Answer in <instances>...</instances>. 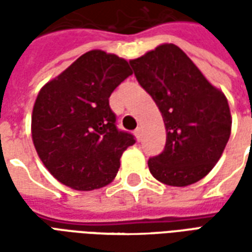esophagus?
<instances>
[{"mask_svg":"<svg viewBox=\"0 0 252 252\" xmlns=\"http://www.w3.org/2000/svg\"><path fill=\"white\" fill-rule=\"evenodd\" d=\"M135 136H136L137 140L142 139V126H137L136 129H135Z\"/></svg>","mask_w":252,"mask_h":252,"instance_id":"obj_1","label":"esophagus"}]
</instances>
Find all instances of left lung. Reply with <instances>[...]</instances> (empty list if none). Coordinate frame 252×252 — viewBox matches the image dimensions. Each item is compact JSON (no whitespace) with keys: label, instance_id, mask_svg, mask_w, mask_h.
I'll list each match as a JSON object with an SVG mask.
<instances>
[{"label":"left lung","instance_id":"8db88e82","mask_svg":"<svg viewBox=\"0 0 252 252\" xmlns=\"http://www.w3.org/2000/svg\"><path fill=\"white\" fill-rule=\"evenodd\" d=\"M129 64L166 126L163 153L148 159L153 177L170 186L202 180L219 162L231 135L227 97L175 44H160Z\"/></svg>","mask_w":252,"mask_h":252}]
</instances>
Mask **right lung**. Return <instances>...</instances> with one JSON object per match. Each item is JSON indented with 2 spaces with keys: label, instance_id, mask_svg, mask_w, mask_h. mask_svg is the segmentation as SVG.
Listing matches in <instances>:
<instances>
[{
  "label": "right lung",
  "instance_id": "obj_1",
  "mask_svg": "<svg viewBox=\"0 0 252 252\" xmlns=\"http://www.w3.org/2000/svg\"><path fill=\"white\" fill-rule=\"evenodd\" d=\"M129 75L126 59L92 50L40 89L32 110V140L61 184L89 191L115 180L121 155L135 139L117 129L109 97Z\"/></svg>",
  "mask_w": 252,
  "mask_h": 252
}]
</instances>
